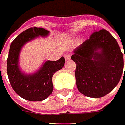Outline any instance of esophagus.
I'll return each instance as SVG.
<instances>
[{
    "instance_id": "esophagus-1",
    "label": "esophagus",
    "mask_w": 125,
    "mask_h": 125,
    "mask_svg": "<svg viewBox=\"0 0 125 125\" xmlns=\"http://www.w3.org/2000/svg\"><path fill=\"white\" fill-rule=\"evenodd\" d=\"M65 58L66 60H70V58H71V54H70V53H66L65 55Z\"/></svg>"
}]
</instances>
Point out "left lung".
I'll return each instance as SVG.
<instances>
[{"label": "left lung", "mask_w": 125, "mask_h": 125, "mask_svg": "<svg viewBox=\"0 0 125 125\" xmlns=\"http://www.w3.org/2000/svg\"><path fill=\"white\" fill-rule=\"evenodd\" d=\"M71 58L76 65L77 88L86 97L106 95L115 88L123 74V53L116 40L105 29L94 31L74 51Z\"/></svg>", "instance_id": "1"}]
</instances>
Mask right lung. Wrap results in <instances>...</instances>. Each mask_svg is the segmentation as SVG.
<instances>
[{
	"instance_id": "1",
	"label": "right lung",
	"mask_w": 125,
	"mask_h": 125,
	"mask_svg": "<svg viewBox=\"0 0 125 125\" xmlns=\"http://www.w3.org/2000/svg\"><path fill=\"white\" fill-rule=\"evenodd\" d=\"M49 31L42 28H30L21 32L12 42L7 60V73L13 90L22 98L37 102L46 99L53 90L52 78L55 72L65 65L64 57L56 61L46 60L32 74H25L19 65L22 47L38 37H45Z\"/></svg>"
}]
</instances>
